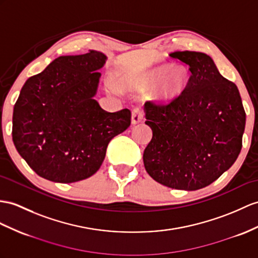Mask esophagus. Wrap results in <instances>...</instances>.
<instances>
[{
    "instance_id": "34e87169",
    "label": "esophagus",
    "mask_w": 258,
    "mask_h": 258,
    "mask_svg": "<svg viewBox=\"0 0 258 258\" xmlns=\"http://www.w3.org/2000/svg\"><path fill=\"white\" fill-rule=\"evenodd\" d=\"M143 110L141 109V107H135L133 109V115H131V121H133L134 124L139 123L140 121H142L143 119Z\"/></svg>"
}]
</instances>
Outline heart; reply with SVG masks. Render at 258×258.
<instances>
[{"mask_svg":"<svg viewBox=\"0 0 258 258\" xmlns=\"http://www.w3.org/2000/svg\"><path fill=\"white\" fill-rule=\"evenodd\" d=\"M167 70L166 66H161L152 70L143 72L131 81L124 83V86H131L137 90H147L161 79V75ZM189 75L184 66H174L167 71V74L160 81L155 90V95L162 99H171L181 93L187 83ZM111 87V86H110Z\"/></svg>","mask_w":258,"mask_h":258,"instance_id":"heart-1","label":"heart"}]
</instances>
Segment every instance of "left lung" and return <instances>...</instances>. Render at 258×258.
Returning <instances> with one entry per match:
<instances>
[{
  "mask_svg": "<svg viewBox=\"0 0 258 258\" xmlns=\"http://www.w3.org/2000/svg\"><path fill=\"white\" fill-rule=\"evenodd\" d=\"M188 64L184 91L167 104L146 103L153 131L143 152L148 174L169 188L197 190L228 171L242 149L245 110L236 85L219 73L209 55L169 54Z\"/></svg>",
  "mask_w": 258,
  "mask_h": 258,
  "instance_id": "obj_1",
  "label": "left lung"
}]
</instances>
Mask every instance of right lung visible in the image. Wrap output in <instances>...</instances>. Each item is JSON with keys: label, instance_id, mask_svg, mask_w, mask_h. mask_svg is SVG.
Segmentation results:
<instances>
[{"label": "right lung", "instance_id": "right-lung-1", "mask_svg": "<svg viewBox=\"0 0 258 258\" xmlns=\"http://www.w3.org/2000/svg\"><path fill=\"white\" fill-rule=\"evenodd\" d=\"M106 55H62L30 77L13 111V142L40 177L74 183L95 174L109 141L131 123L127 108L108 112L95 96Z\"/></svg>", "mask_w": 258, "mask_h": 258}]
</instances>
